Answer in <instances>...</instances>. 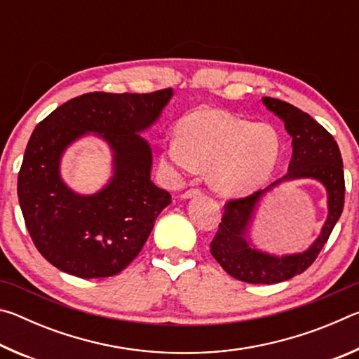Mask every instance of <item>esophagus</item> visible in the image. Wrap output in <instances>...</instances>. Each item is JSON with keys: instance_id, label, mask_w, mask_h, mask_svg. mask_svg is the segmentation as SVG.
Wrapping results in <instances>:
<instances>
[{"instance_id": "34e87169", "label": "esophagus", "mask_w": 359, "mask_h": 359, "mask_svg": "<svg viewBox=\"0 0 359 359\" xmlns=\"http://www.w3.org/2000/svg\"><path fill=\"white\" fill-rule=\"evenodd\" d=\"M196 196H201V191L196 190V188H191V190H187L184 194H182V199H191V198H196Z\"/></svg>"}]
</instances>
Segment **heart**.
<instances>
[{
	"mask_svg": "<svg viewBox=\"0 0 359 359\" xmlns=\"http://www.w3.org/2000/svg\"><path fill=\"white\" fill-rule=\"evenodd\" d=\"M161 161L174 175L209 168L217 193L241 198L264 188L282 155V141L269 123H250L217 109H198L180 120Z\"/></svg>",
	"mask_w": 359,
	"mask_h": 359,
	"instance_id": "heart-1",
	"label": "heart"
}]
</instances>
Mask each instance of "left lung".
<instances>
[{
  "label": "left lung",
  "mask_w": 359,
  "mask_h": 359,
  "mask_svg": "<svg viewBox=\"0 0 359 359\" xmlns=\"http://www.w3.org/2000/svg\"><path fill=\"white\" fill-rule=\"evenodd\" d=\"M261 101L267 111L283 121L285 130L291 136L293 155L288 172L264 190L224 205L210 253L231 277L247 283L271 285L301 274L318 257L344 210L345 182L337 142L318 121L285 101L267 96ZM294 180H315L325 188L328 215L320 234L302 252L274 255L261 251L252 241V226L259 208L276 187Z\"/></svg>",
  "instance_id": "obj_1"
}]
</instances>
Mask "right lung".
I'll list each match as a JSON object with an SVG mask.
<instances>
[{
	"label": "right lung",
	"mask_w": 359,
	"mask_h": 359,
	"mask_svg": "<svg viewBox=\"0 0 359 359\" xmlns=\"http://www.w3.org/2000/svg\"><path fill=\"white\" fill-rule=\"evenodd\" d=\"M174 96L87 93L57 107L29 137L17 182L28 233L48 263L81 278L111 277L135 259L171 194L150 179L154 155L141 136ZM101 138L113 156L111 177L98 192L77 194L61 160L83 137Z\"/></svg>",
	"instance_id": "add662e5"
}]
</instances>
